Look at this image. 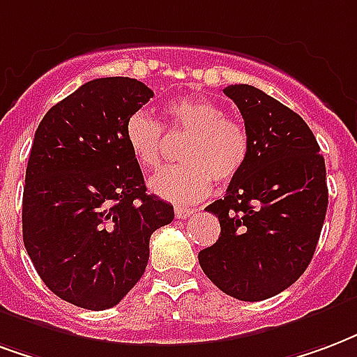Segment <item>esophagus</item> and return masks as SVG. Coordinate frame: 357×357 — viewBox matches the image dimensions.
<instances>
[{
    "label": "esophagus",
    "instance_id": "34e87169",
    "mask_svg": "<svg viewBox=\"0 0 357 357\" xmlns=\"http://www.w3.org/2000/svg\"><path fill=\"white\" fill-rule=\"evenodd\" d=\"M174 213H176V218L178 219H185L189 218V215H192L195 210H192V208H183V206H176V208H174Z\"/></svg>",
    "mask_w": 357,
    "mask_h": 357
}]
</instances>
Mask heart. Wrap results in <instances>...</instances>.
<instances>
[{"instance_id": "obj_1", "label": "heart", "mask_w": 357, "mask_h": 357, "mask_svg": "<svg viewBox=\"0 0 357 357\" xmlns=\"http://www.w3.org/2000/svg\"><path fill=\"white\" fill-rule=\"evenodd\" d=\"M168 130L187 132L179 149L181 165L168 166L149 181L153 192L178 204H191L210 192L215 183H229L244 168L250 153L245 126L212 100L179 98L166 107ZM125 139L142 168L153 170L162 158V126L147 113H132L125 125Z\"/></svg>"}]
</instances>
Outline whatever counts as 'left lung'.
Instances as JSON below:
<instances>
[{"instance_id": "8db88e82", "label": "left lung", "mask_w": 357, "mask_h": 357, "mask_svg": "<svg viewBox=\"0 0 357 357\" xmlns=\"http://www.w3.org/2000/svg\"><path fill=\"white\" fill-rule=\"evenodd\" d=\"M250 136L244 168L223 199L218 242L199 253L202 271L227 295L263 301L297 282L312 261L327 212L326 162L305 121L252 84H229Z\"/></svg>"}]
</instances>
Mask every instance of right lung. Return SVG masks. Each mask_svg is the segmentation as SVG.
Segmentation results:
<instances>
[{"label":"right lung","mask_w":357,"mask_h":357,"mask_svg":"<svg viewBox=\"0 0 357 357\" xmlns=\"http://www.w3.org/2000/svg\"><path fill=\"white\" fill-rule=\"evenodd\" d=\"M153 98L130 77L89 81L52 105L26 168L22 236L39 278L71 305L112 308L144 276L149 238L174 219L147 192L125 125Z\"/></svg>","instance_id":"obj_1"}]
</instances>
